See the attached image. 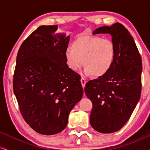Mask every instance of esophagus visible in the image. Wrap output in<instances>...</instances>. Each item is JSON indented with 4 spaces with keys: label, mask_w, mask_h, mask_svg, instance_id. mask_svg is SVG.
<instances>
[{
    "label": "esophagus",
    "mask_w": 150,
    "mask_h": 150,
    "mask_svg": "<svg viewBox=\"0 0 150 150\" xmlns=\"http://www.w3.org/2000/svg\"><path fill=\"white\" fill-rule=\"evenodd\" d=\"M81 85H82V86H83V88H84V87H85L86 83V81L85 79H84V78H83V77H82V78L81 79Z\"/></svg>",
    "instance_id": "34e87169"
}]
</instances>
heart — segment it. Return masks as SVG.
<instances>
[{
	"mask_svg": "<svg viewBox=\"0 0 150 150\" xmlns=\"http://www.w3.org/2000/svg\"><path fill=\"white\" fill-rule=\"evenodd\" d=\"M116 57V47L110 39L99 36H82L65 51L69 68L76 71L82 66L87 75L100 77L112 68Z\"/></svg>",
	"mask_w": 150,
	"mask_h": 150,
	"instance_id": "heart-1",
	"label": "heart"
}]
</instances>
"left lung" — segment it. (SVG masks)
<instances>
[{
  "label": "left lung",
  "mask_w": 150,
  "mask_h": 150,
  "mask_svg": "<svg viewBox=\"0 0 150 150\" xmlns=\"http://www.w3.org/2000/svg\"><path fill=\"white\" fill-rule=\"evenodd\" d=\"M100 33L111 35L115 59L106 74L87 82L84 91L93 103L91 125L101 133H112L123 127L139 100L142 58L132 37L120 23L93 32Z\"/></svg>",
  "instance_id": "8db88e82"
}]
</instances>
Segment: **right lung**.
I'll return each mask as SVG.
<instances>
[{
  "instance_id": "obj_1",
  "label": "right lung",
  "mask_w": 150,
  "mask_h": 150,
  "mask_svg": "<svg viewBox=\"0 0 150 150\" xmlns=\"http://www.w3.org/2000/svg\"><path fill=\"white\" fill-rule=\"evenodd\" d=\"M57 25L40 26L22 43L17 54L13 91L25 122L46 135L66 127L69 112L83 91L79 74L67 64L69 36Z\"/></svg>"
}]
</instances>
